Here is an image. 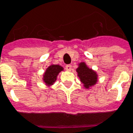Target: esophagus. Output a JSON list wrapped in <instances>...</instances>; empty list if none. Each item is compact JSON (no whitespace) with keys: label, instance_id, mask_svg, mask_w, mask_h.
I'll list each match as a JSON object with an SVG mask.
<instances>
[{"label":"esophagus","instance_id":"obj_1","mask_svg":"<svg viewBox=\"0 0 133 133\" xmlns=\"http://www.w3.org/2000/svg\"><path fill=\"white\" fill-rule=\"evenodd\" d=\"M65 68H66V69L67 71H71V69H72V65H70V64L66 65Z\"/></svg>","mask_w":133,"mask_h":133}]
</instances>
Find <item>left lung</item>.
<instances>
[{
	"mask_svg": "<svg viewBox=\"0 0 133 133\" xmlns=\"http://www.w3.org/2000/svg\"><path fill=\"white\" fill-rule=\"evenodd\" d=\"M76 71L77 72V76L80 77L81 81L86 89H89V87L95 85L97 82V75L96 72L89 68L84 62H82L79 64Z\"/></svg>",
	"mask_w": 133,
	"mask_h": 133,
	"instance_id": "left-lung-1",
	"label": "left lung"
}]
</instances>
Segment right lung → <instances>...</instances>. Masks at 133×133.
Segmentation results:
<instances>
[{"label": "right lung", "instance_id": "add662e5", "mask_svg": "<svg viewBox=\"0 0 133 133\" xmlns=\"http://www.w3.org/2000/svg\"><path fill=\"white\" fill-rule=\"evenodd\" d=\"M64 69L60 65L52 64L50 66L44 74L43 81L46 85H52L57 79V76Z\"/></svg>", "mask_w": 133, "mask_h": 133}]
</instances>
